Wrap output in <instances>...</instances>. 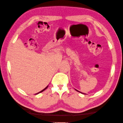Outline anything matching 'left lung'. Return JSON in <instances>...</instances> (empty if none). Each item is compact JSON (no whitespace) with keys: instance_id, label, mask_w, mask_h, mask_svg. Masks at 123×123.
<instances>
[{"instance_id":"left-lung-1","label":"left lung","mask_w":123,"mask_h":123,"mask_svg":"<svg viewBox=\"0 0 123 123\" xmlns=\"http://www.w3.org/2000/svg\"><path fill=\"white\" fill-rule=\"evenodd\" d=\"M75 90H77V91H78V90H76V89H75ZM78 92H80L79 91H78ZM81 93H82V92H81Z\"/></svg>"}]
</instances>
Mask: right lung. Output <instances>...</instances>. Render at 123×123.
Here are the masks:
<instances>
[{"instance_id":"add662e5","label":"right lung","mask_w":123,"mask_h":123,"mask_svg":"<svg viewBox=\"0 0 123 123\" xmlns=\"http://www.w3.org/2000/svg\"><path fill=\"white\" fill-rule=\"evenodd\" d=\"M48 86H46V87L45 88V89H43V90H41V91H40V92H37V94H39V93H40V92H43V91H44V90H45V89H47V87H48Z\"/></svg>"}]
</instances>
